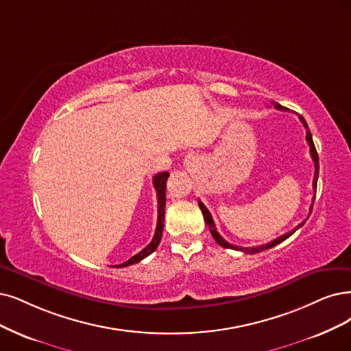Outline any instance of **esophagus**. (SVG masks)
<instances>
[{
    "mask_svg": "<svg viewBox=\"0 0 351 351\" xmlns=\"http://www.w3.org/2000/svg\"><path fill=\"white\" fill-rule=\"evenodd\" d=\"M184 165H185V169H188L189 172H193L198 166V158L195 154H188L184 160Z\"/></svg>",
    "mask_w": 351,
    "mask_h": 351,
    "instance_id": "obj_1",
    "label": "esophagus"
}]
</instances>
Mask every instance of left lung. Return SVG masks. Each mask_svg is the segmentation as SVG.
<instances>
[{
    "label": "left lung",
    "instance_id": "8db88e82",
    "mask_svg": "<svg viewBox=\"0 0 351 351\" xmlns=\"http://www.w3.org/2000/svg\"><path fill=\"white\" fill-rule=\"evenodd\" d=\"M271 104H274L275 106V108L276 110H280V111H287L288 108H285V107H282L280 104H278V102H274L271 101ZM300 120L302 121V124H304V127L306 128V141H308V145H309V152H311V156H313V160H314V163H315V175H314V180H313V188H314V191L317 189V180H318V172H319V162H318V153H317V149H315V146H314V141H313V134H311V132H309V128H308V124H306V121L304 120V117L302 115H300ZM314 201H315V192H314V199H313V205H314ZM198 205H199V208H201V211H202V215H204V219H205V223H206V226H208V228H210V231H211V236L214 237V240L221 245V247H226V249H232V250H239V252H243V253H245V254H254V253H261V252H263V250H267V249H271V247H275V245H278L279 243H282V241H285L287 239H289L293 232L298 230V228H301L304 224H305V221H302L301 224H298L293 230H291L289 232H287V234H283V236H280V237H278V239H275L274 241H270V243H266V244H262V245H256V247H239V245H234V244H230L228 241H226L221 236H219V232L217 231V227H215V224H214V219H213V217H211V214H210V211L206 210V206L201 202V201H198ZM313 205H311V208H309V213L313 211ZM309 217V215H308Z\"/></svg>",
    "mask_w": 351,
    "mask_h": 351
}]
</instances>
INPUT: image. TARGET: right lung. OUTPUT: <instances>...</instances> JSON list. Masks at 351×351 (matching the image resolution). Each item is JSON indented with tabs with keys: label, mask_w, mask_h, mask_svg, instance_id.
<instances>
[{
	"label": "right lung",
	"mask_w": 351,
	"mask_h": 351,
	"mask_svg": "<svg viewBox=\"0 0 351 351\" xmlns=\"http://www.w3.org/2000/svg\"><path fill=\"white\" fill-rule=\"evenodd\" d=\"M169 178L167 172H160L153 178V186L156 189V195H158V226H156V231H154V237L150 241L149 245H146L145 249H143L140 253H137L136 256H133L132 258H128L127 262L121 263V265H117L115 267H125L130 265H134L138 263L143 258L147 257L149 254H152L156 249H158V245L160 243L162 239V232H163V223H165V206H166V180Z\"/></svg>",
	"instance_id": "right-lung-1"
}]
</instances>
